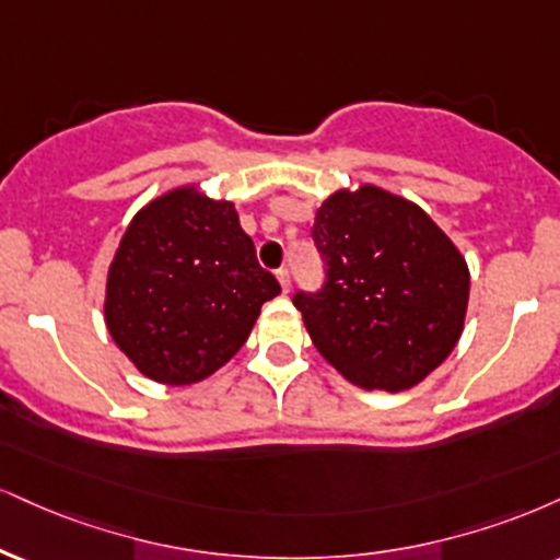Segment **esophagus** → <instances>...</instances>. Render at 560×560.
Returning <instances> with one entry per match:
<instances>
[{"instance_id": "esophagus-1", "label": "esophagus", "mask_w": 560, "mask_h": 560, "mask_svg": "<svg viewBox=\"0 0 560 560\" xmlns=\"http://www.w3.org/2000/svg\"><path fill=\"white\" fill-rule=\"evenodd\" d=\"M276 279H279V284H281V292H289V289H292V276H289V271L287 268H279V271H276Z\"/></svg>"}]
</instances>
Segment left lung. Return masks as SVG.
Listing matches in <instances>:
<instances>
[{
	"instance_id": "8db88e82",
	"label": "left lung",
	"mask_w": 560,
	"mask_h": 560,
	"mask_svg": "<svg viewBox=\"0 0 560 560\" xmlns=\"http://www.w3.org/2000/svg\"><path fill=\"white\" fill-rule=\"evenodd\" d=\"M326 260L320 292L294 307L318 352L354 386L407 390L441 365L464 331L469 268L412 200L360 185L315 211Z\"/></svg>"
}]
</instances>
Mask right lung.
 Instances as JSON below:
<instances>
[{"instance_id": "obj_1", "label": "right lung", "mask_w": 560, "mask_h": 560, "mask_svg": "<svg viewBox=\"0 0 560 560\" xmlns=\"http://www.w3.org/2000/svg\"><path fill=\"white\" fill-rule=\"evenodd\" d=\"M279 292L234 203L185 185L132 215L106 276L104 320L145 378L190 386L240 352Z\"/></svg>"}]
</instances>
